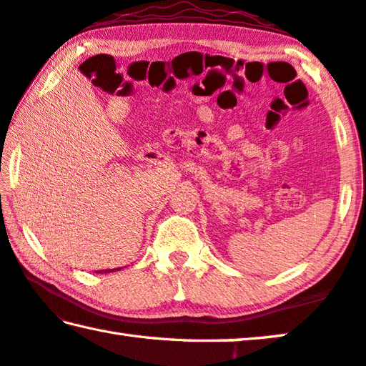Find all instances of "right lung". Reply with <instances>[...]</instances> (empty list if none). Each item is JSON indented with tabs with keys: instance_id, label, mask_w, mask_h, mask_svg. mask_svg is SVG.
<instances>
[{
	"instance_id": "1",
	"label": "right lung",
	"mask_w": 366,
	"mask_h": 366,
	"mask_svg": "<svg viewBox=\"0 0 366 366\" xmlns=\"http://www.w3.org/2000/svg\"><path fill=\"white\" fill-rule=\"evenodd\" d=\"M114 270H119V269H109V270H99V274H109V272H114Z\"/></svg>"
}]
</instances>
